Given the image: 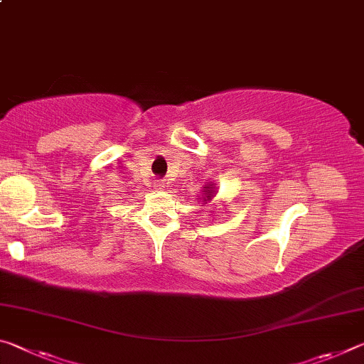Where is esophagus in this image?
<instances>
[{
	"mask_svg": "<svg viewBox=\"0 0 364 364\" xmlns=\"http://www.w3.org/2000/svg\"><path fill=\"white\" fill-rule=\"evenodd\" d=\"M156 186H157L159 189H162V188H164V183H160V181H159V183H156Z\"/></svg>",
	"mask_w": 364,
	"mask_h": 364,
	"instance_id": "esophagus-1",
	"label": "esophagus"
}]
</instances>
